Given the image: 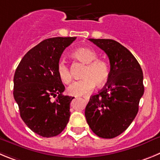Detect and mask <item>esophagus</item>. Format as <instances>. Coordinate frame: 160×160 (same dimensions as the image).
<instances>
[{
  "instance_id": "obj_1",
  "label": "esophagus",
  "mask_w": 160,
  "mask_h": 160,
  "mask_svg": "<svg viewBox=\"0 0 160 160\" xmlns=\"http://www.w3.org/2000/svg\"><path fill=\"white\" fill-rule=\"evenodd\" d=\"M83 98H84L86 102H88V100H89V97L88 96H84V97H83Z\"/></svg>"
}]
</instances>
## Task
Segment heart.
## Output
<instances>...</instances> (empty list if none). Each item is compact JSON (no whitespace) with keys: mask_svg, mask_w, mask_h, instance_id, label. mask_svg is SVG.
I'll return each mask as SVG.
<instances>
[{"mask_svg":"<svg viewBox=\"0 0 160 160\" xmlns=\"http://www.w3.org/2000/svg\"><path fill=\"white\" fill-rule=\"evenodd\" d=\"M73 58L79 60L82 63L86 64L83 79L73 82L68 88L69 95L81 96L93 90L95 84L101 86L108 79L110 75V66L103 59H98L97 53L91 48H80L73 52ZM57 72L60 80L64 83H68L72 80L69 68L65 62H60L57 67Z\"/></svg>","mask_w":160,"mask_h":160,"instance_id":"b5f03b06","label":"heart"}]
</instances>
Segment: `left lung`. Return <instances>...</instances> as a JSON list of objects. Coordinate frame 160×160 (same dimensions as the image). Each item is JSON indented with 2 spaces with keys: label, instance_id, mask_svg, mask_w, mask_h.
<instances>
[{
  "label": "left lung",
  "instance_id": "left-lung-1",
  "mask_svg": "<svg viewBox=\"0 0 160 160\" xmlns=\"http://www.w3.org/2000/svg\"><path fill=\"white\" fill-rule=\"evenodd\" d=\"M110 60V75L105 87L92 95L85 108L89 127L98 137L111 139L129 126L144 95L143 72L128 49L112 39L89 38Z\"/></svg>",
  "mask_w": 160,
  "mask_h": 160
}]
</instances>
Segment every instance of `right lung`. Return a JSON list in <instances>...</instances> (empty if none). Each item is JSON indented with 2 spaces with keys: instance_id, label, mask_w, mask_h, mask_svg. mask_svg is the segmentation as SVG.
I'll return each mask as SVG.
<instances>
[{
  "instance_id": "1",
  "label": "right lung",
  "mask_w": 160,
  "mask_h": 160,
  "mask_svg": "<svg viewBox=\"0 0 160 160\" xmlns=\"http://www.w3.org/2000/svg\"><path fill=\"white\" fill-rule=\"evenodd\" d=\"M76 37L50 38L24 55L14 75L13 95L20 117L34 132L43 137L60 134L68 124L70 102L57 72L62 53ZM52 98H55L53 101Z\"/></svg>"
}]
</instances>
